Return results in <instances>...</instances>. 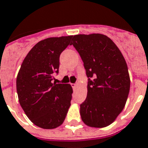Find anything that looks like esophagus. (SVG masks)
<instances>
[{
    "mask_svg": "<svg viewBox=\"0 0 148 148\" xmlns=\"http://www.w3.org/2000/svg\"><path fill=\"white\" fill-rule=\"evenodd\" d=\"M71 86H72V87H73V89H75V88H77L78 84H77V83H75V84H71Z\"/></svg>",
    "mask_w": 148,
    "mask_h": 148,
    "instance_id": "esophagus-1",
    "label": "esophagus"
}]
</instances>
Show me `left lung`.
<instances>
[{
	"label": "left lung",
	"instance_id": "1",
	"mask_svg": "<svg viewBox=\"0 0 148 148\" xmlns=\"http://www.w3.org/2000/svg\"><path fill=\"white\" fill-rule=\"evenodd\" d=\"M72 40L88 78L87 97L80 105L82 120L89 127H107L122 112L129 94L127 63L106 35L79 34Z\"/></svg>",
	"mask_w": 148,
	"mask_h": 148
}]
</instances>
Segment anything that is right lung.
I'll list each match as a JSON object with an SVG mask.
<instances>
[{
	"mask_svg": "<svg viewBox=\"0 0 148 148\" xmlns=\"http://www.w3.org/2000/svg\"><path fill=\"white\" fill-rule=\"evenodd\" d=\"M73 36L40 41L23 60L16 77L19 102L28 119L43 129H53L64 121L71 106L69 84L53 82L58 73L60 56Z\"/></svg>",
	"mask_w": 148,
	"mask_h": 148,
	"instance_id": "add662e5",
	"label": "right lung"
}]
</instances>
